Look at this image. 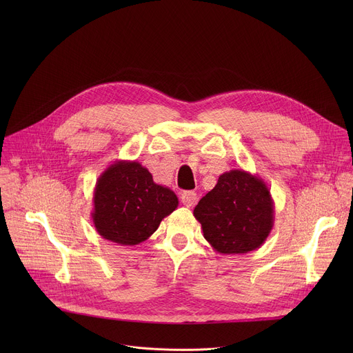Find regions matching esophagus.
I'll list each match as a JSON object with an SVG mask.
<instances>
[{"instance_id": "1", "label": "esophagus", "mask_w": 353, "mask_h": 353, "mask_svg": "<svg viewBox=\"0 0 353 353\" xmlns=\"http://www.w3.org/2000/svg\"><path fill=\"white\" fill-rule=\"evenodd\" d=\"M196 201H198V195L194 191H184L181 194V203H183V205H185L188 208L194 207L196 204Z\"/></svg>"}]
</instances>
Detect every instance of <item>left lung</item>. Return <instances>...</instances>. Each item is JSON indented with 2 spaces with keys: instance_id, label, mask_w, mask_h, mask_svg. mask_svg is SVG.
Wrapping results in <instances>:
<instances>
[{
  "instance_id": "1",
  "label": "left lung",
  "mask_w": 353,
  "mask_h": 353,
  "mask_svg": "<svg viewBox=\"0 0 353 353\" xmlns=\"http://www.w3.org/2000/svg\"><path fill=\"white\" fill-rule=\"evenodd\" d=\"M194 216L219 254H247L260 248L272 230L274 199L261 177L232 169L199 199Z\"/></svg>"
}]
</instances>
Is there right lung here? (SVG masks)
<instances>
[{
    "instance_id": "right-lung-1",
    "label": "right lung",
    "mask_w": 353,
    "mask_h": 353,
    "mask_svg": "<svg viewBox=\"0 0 353 353\" xmlns=\"http://www.w3.org/2000/svg\"><path fill=\"white\" fill-rule=\"evenodd\" d=\"M177 205V195L157 184L139 162L116 161L96 181L92 221L103 239L135 245L152 236Z\"/></svg>"
}]
</instances>
